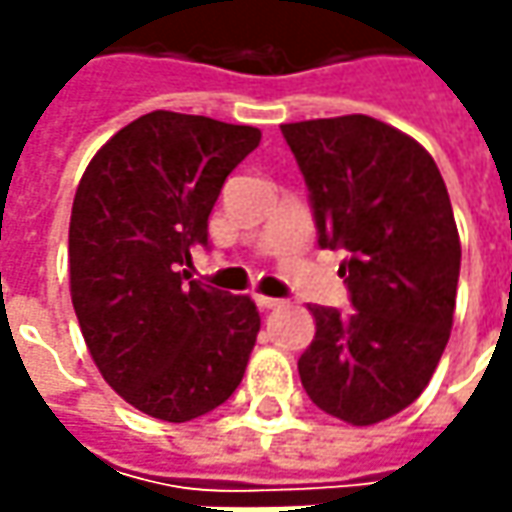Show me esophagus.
Wrapping results in <instances>:
<instances>
[{"mask_svg":"<svg viewBox=\"0 0 512 512\" xmlns=\"http://www.w3.org/2000/svg\"><path fill=\"white\" fill-rule=\"evenodd\" d=\"M256 305L262 307V310H276V307H282V299H273V296H256Z\"/></svg>","mask_w":512,"mask_h":512,"instance_id":"obj_1","label":"esophagus"}]
</instances>
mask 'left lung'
<instances>
[{"label": "left lung", "instance_id": "obj_1", "mask_svg": "<svg viewBox=\"0 0 512 512\" xmlns=\"http://www.w3.org/2000/svg\"><path fill=\"white\" fill-rule=\"evenodd\" d=\"M282 136L319 245L347 253L339 276L356 307H310L302 387L342 422H384L422 396L450 339L462 245L447 187L416 139L373 116L293 122Z\"/></svg>", "mask_w": 512, "mask_h": 512}]
</instances>
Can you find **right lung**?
I'll list each match as a JSON object with an SVG mask.
<instances>
[{"label":"right lung","mask_w":512,"mask_h":512,"mask_svg":"<svg viewBox=\"0 0 512 512\" xmlns=\"http://www.w3.org/2000/svg\"><path fill=\"white\" fill-rule=\"evenodd\" d=\"M262 133L153 110L90 159L70 210V299L105 382L136 410L190 422L225 404L259 333L250 296L190 282V250Z\"/></svg>","instance_id":"1"}]
</instances>
